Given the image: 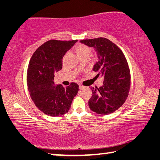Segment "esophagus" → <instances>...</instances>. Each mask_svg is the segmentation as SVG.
Instances as JSON below:
<instances>
[{
    "mask_svg": "<svg viewBox=\"0 0 160 160\" xmlns=\"http://www.w3.org/2000/svg\"><path fill=\"white\" fill-rule=\"evenodd\" d=\"M79 88L80 89V90H82V89L85 88V87H84V86H83V85H80V86H79Z\"/></svg>",
    "mask_w": 160,
    "mask_h": 160,
    "instance_id": "34e87169",
    "label": "esophagus"
}]
</instances>
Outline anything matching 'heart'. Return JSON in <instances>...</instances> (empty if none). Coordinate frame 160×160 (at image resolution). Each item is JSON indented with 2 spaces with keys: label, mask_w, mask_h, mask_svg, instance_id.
<instances>
[{
  "label": "heart",
  "mask_w": 160,
  "mask_h": 160,
  "mask_svg": "<svg viewBox=\"0 0 160 160\" xmlns=\"http://www.w3.org/2000/svg\"><path fill=\"white\" fill-rule=\"evenodd\" d=\"M75 51L79 58L82 57V56H88L89 57L91 53V48L88 46L84 44H79L76 46L75 48Z\"/></svg>",
  "instance_id": "obj_1"
}]
</instances>
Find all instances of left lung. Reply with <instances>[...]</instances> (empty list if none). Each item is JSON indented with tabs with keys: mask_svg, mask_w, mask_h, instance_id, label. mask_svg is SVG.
<instances>
[{
	"mask_svg": "<svg viewBox=\"0 0 160 160\" xmlns=\"http://www.w3.org/2000/svg\"><path fill=\"white\" fill-rule=\"evenodd\" d=\"M80 42L97 51L99 61L93 70L98 73L96 77L102 75L104 79L102 87L91 88L90 109L98 114L114 112L126 102L131 88V73L125 56L118 46L107 38L83 39Z\"/></svg>",
	"mask_w": 160,
	"mask_h": 160,
	"instance_id": "1",
	"label": "left lung"
}]
</instances>
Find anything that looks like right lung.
I'll use <instances>...</instances> for the list:
<instances>
[{
	"label": "right lung",
	"mask_w": 160,
	"mask_h": 160,
	"mask_svg": "<svg viewBox=\"0 0 160 160\" xmlns=\"http://www.w3.org/2000/svg\"><path fill=\"white\" fill-rule=\"evenodd\" d=\"M78 40L51 39L34 51L28 65L27 84L35 106L46 115L62 116L68 112L79 85L71 82L63 88L54 85V74L62 68L63 57Z\"/></svg>",
	"instance_id": "obj_1"
}]
</instances>
